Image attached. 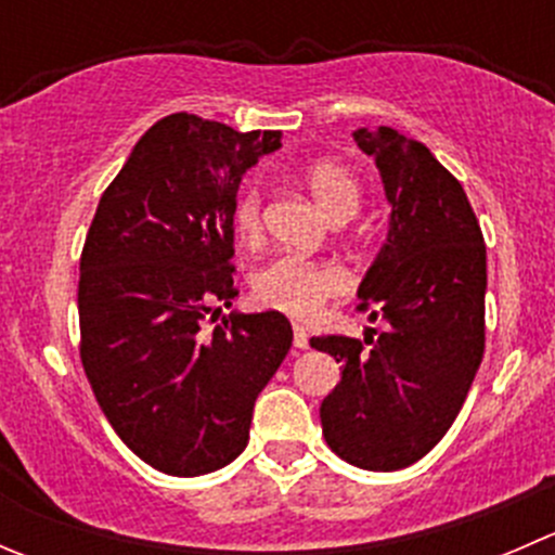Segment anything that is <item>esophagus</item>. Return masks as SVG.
Returning a JSON list of instances; mask_svg holds the SVG:
<instances>
[{
	"label": "esophagus",
	"instance_id": "esophagus-1",
	"mask_svg": "<svg viewBox=\"0 0 555 555\" xmlns=\"http://www.w3.org/2000/svg\"><path fill=\"white\" fill-rule=\"evenodd\" d=\"M293 344H295V349H309V333H306L304 327H300V324H295L293 327Z\"/></svg>",
	"mask_w": 555,
	"mask_h": 555
}]
</instances>
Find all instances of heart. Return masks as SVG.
Wrapping results in <instances>:
<instances>
[{
	"mask_svg": "<svg viewBox=\"0 0 555 555\" xmlns=\"http://www.w3.org/2000/svg\"><path fill=\"white\" fill-rule=\"evenodd\" d=\"M306 184L317 204L338 220H349L360 211L362 188L357 177L338 160H313L304 171ZM233 228L242 242H257L262 231V201L255 184H246L233 206ZM255 298L268 309L289 313L295 319H309L327 304L349 289V276L338 266L324 260H304L295 255H282L262 266L251 279Z\"/></svg>",
	"mask_w": 555,
	"mask_h": 555,
	"instance_id": "1",
	"label": "heart"
}]
</instances>
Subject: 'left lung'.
Instances as JSON below:
<instances>
[{
  "label": "left lung",
  "instance_id": "obj_1",
  "mask_svg": "<svg viewBox=\"0 0 555 555\" xmlns=\"http://www.w3.org/2000/svg\"><path fill=\"white\" fill-rule=\"evenodd\" d=\"M354 142L376 160L391 206L386 242L357 295L389 327L365 344L311 338L344 362L319 418L344 462L391 473L440 443L483 360L486 244L459 179L422 142L386 126L360 128Z\"/></svg>",
  "mask_w": 555,
  "mask_h": 555
}]
</instances>
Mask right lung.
<instances>
[{
  "label": "right lung",
  "instance_id": "obj_1",
  "mask_svg": "<svg viewBox=\"0 0 555 555\" xmlns=\"http://www.w3.org/2000/svg\"><path fill=\"white\" fill-rule=\"evenodd\" d=\"M279 131H233L177 112L137 142L104 190L80 257V360L117 438L177 478L246 449L251 408L293 346L279 311L222 317L233 206Z\"/></svg>",
  "mask_w": 555,
  "mask_h": 555
}]
</instances>
